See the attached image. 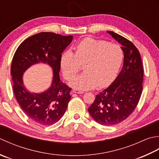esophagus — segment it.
<instances>
[{
	"label": "esophagus",
	"mask_w": 159,
	"mask_h": 159,
	"mask_svg": "<svg viewBox=\"0 0 159 159\" xmlns=\"http://www.w3.org/2000/svg\"><path fill=\"white\" fill-rule=\"evenodd\" d=\"M73 92L75 93H77V94H82V93H84V91H82V90H77V89L73 90Z\"/></svg>",
	"instance_id": "1"
}]
</instances>
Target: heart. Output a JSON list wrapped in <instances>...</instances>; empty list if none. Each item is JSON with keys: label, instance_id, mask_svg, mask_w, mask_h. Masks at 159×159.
Returning <instances> with one entry per match:
<instances>
[{"label": "heart", "instance_id": "b5f03b06", "mask_svg": "<svg viewBox=\"0 0 159 159\" xmlns=\"http://www.w3.org/2000/svg\"><path fill=\"white\" fill-rule=\"evenodd\" d=\"M60 57L63 75L70 80L84 65V73L70 81V85L80 90H89L108 86L115 80L120 69L124 54L119 45L96 40L90 37L82 39L74 47Z\"/></svg>", "mask_w": 159, "mask_h": 159}]
</instances>
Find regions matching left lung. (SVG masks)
<instances>
[{"label":"left lung","mask_w":159,"mask_h":159,"mask_svg":"<svg viewBox=\"0 0 159 159\" xmlns=\"http://www.w3.org/2000/svg\"><path fill=\"white\" fill-rule=\"evenodd\" d=\"M107 32L122 45L124 65L114 82L96 95L88 111L98 124L113 125L127 119L137 107L143 90V69L140 53L133 43L115 32Z\"/></svg>","instance_id":"1"}]
</instances>
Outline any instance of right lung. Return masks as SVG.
<instances>
[{
	"label": "right lung",
	"mask_w": 159,
	"mask_h": 159,
	"mask_svg": "<svg viewBox=\"0 0 159 159\" xmlns=\"http://www.w3.org/2000/svg\"><path fill=\"white\" fill-rule=\"evenodd\" d=\"M73 35L41 32L28 38L16 51L11 66L13 89L19 105L31 120L43 125L56 124L65 112L71 89L60 78V57L72 42ZM44 63L53 69L51 86L43 93H31L24 86L22 76L28 67Z\"/></svg>",
	"instance_id": "1"
}]
</instances>
